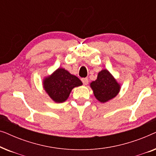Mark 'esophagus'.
Wrapping results in <instances>:
<instances>
[{"instance_id":"1","label":"esophagus","mask_w":156,"mask_h":156,"mask_svg":"<svg viewBox=\"0 0 156 156\" xmlns=\"http://www.w3.org/2000/svg\"><path fill=\"white\" fill-rule=\"evenodd\" d=\"M82 82H83V84H84V85H87V84H88V82H89L88 78H82Z\"/></svg>"}]
</instances>
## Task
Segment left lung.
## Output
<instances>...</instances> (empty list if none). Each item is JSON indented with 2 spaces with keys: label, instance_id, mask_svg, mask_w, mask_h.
Returning <instances> with one entry per match:
<instances>
[{
  "label": "left lung",
  "instance_id": "1",
  "mask_svg": "<svg viewBox=\"0 0 156 156\" xmlns=\"http://www.w3.org/2000/svg\"><path fill=\"white\" fill-rule=\"evenodd\" d=\"M90 87L96 99L101 103L114 99L121 89V85L107 69L99 72L97 80L90 83Z\"/></svg>",
  "mask_w": 156,
  "mask_h": 156
}]
</instances>
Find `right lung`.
Wrapping results in <instances>:
<instances>
[{
    "label": "right lung",
    "instance_id": "obj_1",
    "mask_svg": "<svg viewBox=\"0 0 156 156\" xmlns=\"http://www.w3.org/2000/svg\"><path fill=\"white\" fill-rule=\"evenodd\" d=\"M43 88L56 103H62L68 99L74 87L82 85L77 76L70 74L64 68H58L51 75L44 78Z\"/></svg>",
    "mask_w": 156,
    "mask_h": 156
}]
</instances>
